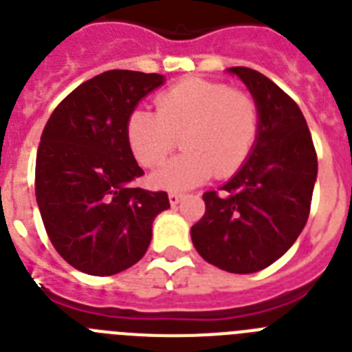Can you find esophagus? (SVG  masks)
<instances>
[{
    "label": "esophagus",
    "mask_w": 352,
    "mask_h": 352,
    "mask_svg": "<svg viewBox=\"0 0 352 352\" xmlns=\"http://www.w3.org/2000/svg\"><path fill=\"white\" fill-rule=\"evenodd\" d=\"M168 200H170V204H172V206H177V204L182 200V195H180V193H170V195H168Z\"/></svg>",
    "instance_id": "34e87169"
}]
</instances>
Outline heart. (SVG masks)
Returning a JSON list of instances; mask_svg holds the SVG:
<instances>
[{"instance_id": "obj_1", "label": "heart", "mask_w": 352, "mask_h": 352, "mask_svg": "<svg viewBox=\"0 0 352 352\" xmlns=\"http://www.w3.org/2000/svg\"><path fill=\"white\" fill-rule=\"evenodd\" d=\"M157 113L134 109L127 142L140 164L157 168L182 138L186 152L152 175V184L184 191L216 173L228 179L248 161L261 133V109L248 91L200 78L182 79L155 97Z\"/></svg>"}]
</instances>
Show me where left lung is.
I'll list each match as a JSON object with an SVG mask.
<instances>
[{"label": "left lung", "instance_id": "left-lung-1", "mask_svg": "<svg viewBox=\"0 0 352 352\" xmlns=\"http://www.w3.org/2000/svg\"><path fill=\"white\" fill-rule=\"evenodd\" d=\"M261 109V133L248 161L218 191L204 193L206 214L191 227L201 258L248 274L276 262L307 225L317 154L298 104L264 74L232 67Z\"/></svg>", "mask_w": 352, "mask_h": 352}]
</instances>
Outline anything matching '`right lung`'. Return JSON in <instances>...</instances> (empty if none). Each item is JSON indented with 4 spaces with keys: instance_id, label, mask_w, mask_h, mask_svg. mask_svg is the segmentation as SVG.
Segmentation results:
<instances>
[{
    "instance_id": "obj_1",
    "label": "right lung",
    "mask_w": 352,
    "mask_h": 352,
    "mask_svg": "<svg viewBox=\"0 0 352 352\" xmlns=\"http://www.w3.org/2000/svg\"><path fill=\"white\" fill-rule=\"evenodd\" d=\"M164 76L108 70L58 104L36 151L35 197L54 250L78 271L111 276L145 255L164 191L131 188L143 170L127 120Z\"/></svg>"
}]
</instances>
